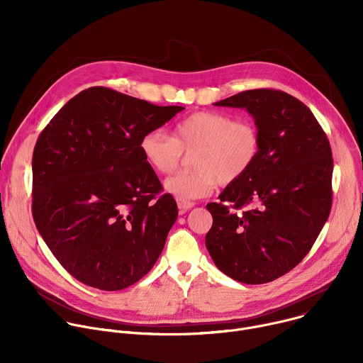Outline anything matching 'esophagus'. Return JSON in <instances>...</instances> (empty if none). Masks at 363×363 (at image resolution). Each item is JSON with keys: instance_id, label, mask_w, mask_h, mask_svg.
<instances>
[{"instance_id": "1", "label": "esophagus", "mask_w": 363, "mask_h": 363, "mask_svg": "<svg viewBox=\"0 0 363 363\" xmlns=\"http://www.w3.org/2000/svg\"><path fill=\"white\" fill-rule=\"evenodd\" d=\"M194 206V202H184V201H178V208H179V214H185L188 210H191Z\"/></svg>"}]
</instances>
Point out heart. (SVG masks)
Masks as SVG:
<instances>
[{"mask_svg":"<svg viewBox=\"0 0 363 363\" xmlns=\"http://www.w3.org/2000/svg\"><path fill=\"white\" fill-rule=\"evenodd\" d=\"M262 132L247 118L235 119L223 112H196L172 129L146 132L139 142L145 162L161 175L172 174L191 155L194 171L165 181V189L178 201L191 202L213 194L218 184L241 181L262 155Z\"/></svg>","mask_w":363,"mask_h":363,"instance_id":"1","label":"heart"}]
</instances>
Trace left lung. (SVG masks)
<instances>
[{"label":"left lung","mask_w":363,"mask_h":363,"mask_svg":"<svg viewBox=\"0 0 363 363\" xmlns=\"http://www.w3.org/2000/svg\"><path fill=\"white\" fill-rule=\"evenodd\" d=\"M216 106L242 108L262 132L254 168L206 208L205 245L216 266L245 284L273 281L313 247L332 208V149L304 103L274 89L237 93ZM250 208L238 215L237 209Z\"/></svg>","instance_id":"obj_1"}]
</instances>
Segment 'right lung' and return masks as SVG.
<instances>
[{
	"mask_svg": "<svg viewBox=\"0 0 363 363\" xmlns=\"http://www.w3.org/2000/svg\"><path fill=\"white\" fill-rule=\"evenodd\" d=\"M181 106L89 87L56 113L33 153V218L79 281L122 290L150 272L178 217L139 142Z\"/></svg>",
	"mask_w": 363,
	"mask_h": 363,
	"instance_id": "add662e5",
	"label": "right lung"
}]
</instances>
